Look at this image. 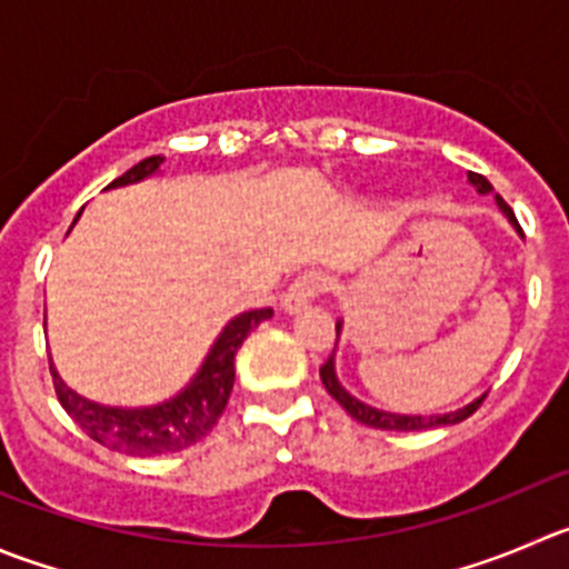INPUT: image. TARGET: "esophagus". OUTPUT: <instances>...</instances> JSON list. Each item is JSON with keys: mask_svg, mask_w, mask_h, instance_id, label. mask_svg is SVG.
Masks as SVG:
<instances>
[{"mask_svg": "<svg viewBox=\"0 0 569 569\" xmlns=\"http://www.w3.org/2000/svg\"><path fill=\"white\" fill-rule=\"evenodd\" d=\"M327 288H329L327 276L318 273V270H307V273H301L299 279L290 284L288 293L281 296V310L284 312L305 310L310 301H316L318 296L327 293Z\"/></svg>", "mask_w": 569, "mask_h": 569, "instance_id": "1", "label": "esophagus"}]
</instances>
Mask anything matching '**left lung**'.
Segmentation results:
<instances>
[{"label": "left lung", "mask_w": 569, "mask_h": 569, "mask_svg": "<svg viewBox=\"0 0 569 569\" xmlns=\"http://www.w3.org/2000/svg\"><path fill=\"white\" fill-rule=\"evenodd\" d=\"M469 181H472L475 187H478V192H491V183L486 181L483 176H478V172H469ZM497 207H500L502 214H506V218L511 220V223L519 229V223H517V218H513L511 207H508V203L500 198V194H497ZM519 231H522V229H519ZM321 382H323V388H327V391H329V397H332L335 402H338L340 408H343L346 413L351 416V419H357V421H360V425H366V427H375V430H432V427L458 425V421L469 419V416H472L475 410H478L480 405H483V399H486V393H483V397L475 399V402L467 405V408L452 410V413H443V416H399V413H386V410H377V408H369V405L357 402L355 397H349V393H346L343 388H340L338 377H335L332 357H329V360L321 366Z\"/></svg>", "instance_id": "1"}]
</instances>
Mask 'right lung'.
<instances>
[{
    "label": "right lung",
    "instance_id": "obj_1",
    "mask_svg": "<svg viewBox=\"0 0 569 569\" xmlns=\"http://www.w3.org/2000/svg\"><path fill=\"white\" fill-rule=\"evenodd\" d=\"M161 156H150L133 164L131 170L122 172L117 181L108 187H126V183H137L142 178L153 176L161 164ZM80 218V212H78ZM74 218V220H78ZM273 316L270 307L262 310H248L229 321V327L220 332L214 340L212 351L207 355L194 380L183 388L178 397L170 402L156 405V408H106V405H94L89 399L78 397L72 388L61 382L50 362L52 386H56L58 402L63 405L74 425L94 438L97 443L108 447L113 452H126V456H167V452H178L192 447L194 441L207 436L218 419L223 416L226 405H229L231 388H234V355L242 346V340L253 332L262 321Z\"/></svg>",
    "mask_w": 569,
    "mask_h": 569
}]
</instances>
